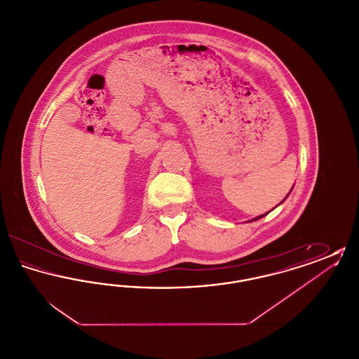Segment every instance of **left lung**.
Instances as JSON below:
<instances>
[{"label": "left lung", "instance_id": "left-lung-1", "mask_svg": "<svg viewBox=\"0 0 359 359\" xmlns=\"http://www.w3.org/2000/svg\"><path fill=\"white\" fill-rule=\"evenodd\" d=\"M287 196H288V195H287ZM266 214H268V212H266ZM266 214H262V215H259V217H257V218H253V219H252L250 222H253V221H257V219H261V218H262V217H265Z\"/></svg>", "mask_w": 359, "mask_h": 359}]
</instances>
